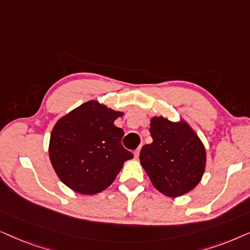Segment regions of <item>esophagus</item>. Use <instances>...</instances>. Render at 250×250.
Wrapping results in <instances>:
<instances>
[{
	"label": "esophagus",
	"instance_id": "esophagus-1",
	"mask_svg": "<svg viewBox=\"0 0 250 250\" xmlns=\"http://www.w3.org/2000/svg\"><path fill=\"white\" fill-rule=\"evenodd\" d=\"M140 150H141V148H138V149H136L135 151H134V157H135L136 159L139 158V155H140Z\"/></svg>",
	"mask_w": 250,
	"mask_h": 250
}]
</instances>
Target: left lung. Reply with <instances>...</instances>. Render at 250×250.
Here are the masks:
<instances>
[{
	"label": "left lung",
	"instance_id": "left-lung-1",
	"mask_svg": "<svg viewBox=\"0 0 250 250\" xmlns=\"http://www.w3.org/2000/svg\"><path fill=\"white\" fill-rule=\"evenodd\" d=\"M152 143L142 146L140 162L150 181L167 197L183 196L200 182L206 168V149L186 121L159 116L150 121Z\"/></svg>",
	"mask_w": 250,
	"mask_h": 250
}]
</instances>
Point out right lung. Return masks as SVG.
Masks as SVG:
<instances>
[{"label": "right lung", "mask_w": 250, "mask_h": 250, "mask_svg": "<svg viewBox=\"0 0 250 250\" xmlns=\"http://www.w3.org/2000/svg\"><path fill=\"white\" fill-rule=\"evenodd\" d=\"M123 115L91 100L56 123L49 157L61 182L81 194L99 193L114 182L133 158L121 143L124 131L114 124Z\"/></svg>", "instance_id": "obj_1"}]
</instances>
